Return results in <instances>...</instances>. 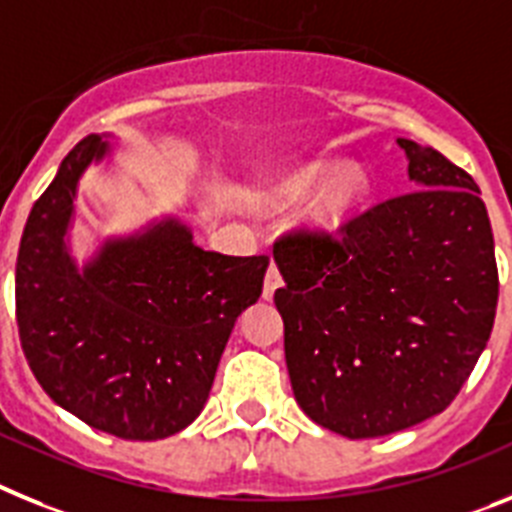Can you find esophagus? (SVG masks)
Wrapping results in <instances>:
<instances>
[{
  "label": "esophagus",
  "mask_w": 512,
  "mask_h": 512,
  "mask_svg": "<svg viewBox=\"0 0 512 512\" xmlns=\"http://www.w3.org/2000/svg\"><path fill=\"white\" fill-rule=\"evenodd\" d=\"M281 286H283L281 270H278V265H275V262H270L268 273H265V286H262V296H265V299H273V293L278 291Z\"/></svg>",
  "instance_id": "esophagus-1"
}]
</instances>
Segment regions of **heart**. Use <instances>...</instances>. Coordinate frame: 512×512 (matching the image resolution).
<instances>
[{"label": "heart", "mask_w": 512, "mask_h": 512, "mask_svg": "<svg viewBox=\"0 0 512 512\" xmlns=\"http://www.w3.org/2000/svg\"><path fill=\"white\" fill-rule=\"evenodd\" d=\"M330 172L332 167H327V164H311V167L293 172L275 185L273 193H270V203L275 208H293L309 201L311 195L319 193L324 182L330 180ZM363 190H366V177L361 170H342L314 203V219L327 226L340 224L345 213L361 201Z\"/></svg>", "instance_id": "b5f03b06"}]
</instances>
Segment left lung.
<instances>
[{
	"label": "left lung",
	"mask_w": 512,
	"mask_h": 512,
	"mask_svg": "<svg viewBox=\"0 0 512 512\" xmlns=\"http://www.w3.org/2000/svg\"><path fill=\"white\" fill-rule=\"evenodd\" d=\"M417 190L273 244L293 397L322 428L379 438L438 415L490 340L495 239L477 182L397 139Z\"/></svg>",
	"instance_id": "left-lung-1"
}]
</instances>
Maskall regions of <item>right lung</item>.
<instances>
[{
	"label": "right lung",
	"instance_id": "right-lung-1",
	"mask_svg": "<svg viewBox=\"0 0 512 512\" xmlns=\"http://www.w3.org/2000/svg\"><path fill=\"white\" fill-rule=\"evenodd\" d=\"M108 141L69 151L22 231L15 309L48 397L102 433L159 441L201 415L234 322L262 293L268 255L206 252L185 224L108 239L77 270L66 229L82 172Z\"/></svg>",
	"mask_w": 512,
	"mask_h": 512
}]
</instances>
